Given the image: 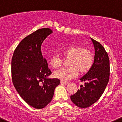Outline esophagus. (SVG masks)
<instances>
[{
	"instance_id": "1",
	"label": "esophagus",
	"mask_w": 122,
	"mask_h": 122,
	"mask_svg": "<svg viewBox=\"0 0 122 122\" xmlns=\"http://www.w3.org/2000/svg\"><path fill=\"white\" fill-rule=\"evenodd\" d=\"M61 84H65V85H66V84L68 83V82L67 81H63V80H61Z\"/></svg>"
}]
</instances>
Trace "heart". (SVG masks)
<instances>
[{"mask_svg":"<svg viewBox=\"0 0 122 122\" xmlns=\"http://www.w3.org/2000/svg\"><path fill=\"white\" fill-rule=\"evenodd\" d=\"M64 57L69 58L68 68H63L54 72V76L62 80H69L75 77L78 73L85 74L92 67L94 62V55L91 49L83 48L81 46L71 45L61 49ZM54 68L60 67L62 65V59L56 54H54L49 60Z\"/></svg>","mask_w":122,"mask_h":122,"instance_id":"b5f03b06","label":"heart"}]
</instances>
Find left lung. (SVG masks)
<instances>
[{"mask_svg":"<svg viewBox=\"0 0 122 122\" xmlns=\"http://www.w3.org/2000/svg\"><path fill=\"white\" fill-rule=\"evenodd\" d=\"M95 48L94 62L89 71L80 79L85 81L74 95L72 102L80 108H87L100 99L109 81L110 61L107 52L102 45L91 38Z\"/></svg>","mask_w":122,"mask_h":122,"instance_id":"1","label":"left lung"}]
</instances>
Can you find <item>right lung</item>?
<instances>
[{
	"mask_svg": "<svg viewBox=\"0 0 122 122\" xmlns=\"http://www.w3.org/2000/svg\"><path fill=\"white\" fill-rule=\"evenodd\" d=\"M52 33L49 28L39 29L21 41L14 51L11 61L14 87L29 106L42 109L51 101L60 80L47 77L52 72L43 57L41 45Z\"/></svg>",
	"mask_w": 122,
	"mask_h": 122,
	"instance_id": "1",
	"label": "right lung"
}]
</instances>
